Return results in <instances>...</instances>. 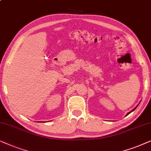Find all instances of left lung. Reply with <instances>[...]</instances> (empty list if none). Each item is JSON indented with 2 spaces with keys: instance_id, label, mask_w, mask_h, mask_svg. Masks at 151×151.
I'll return each mask as SVG.
<instances>
[{
  "instance_id": "1",
  "label": "left lung",
  "mask_w": 151,
  "mask_h": 151,
  "mask_svg": "<svg viewBox=\"0 0 151 151\" xmlns=\"http://www.w3.org/2000/svg\"><path fill=\"white\" fill-rule=\"evenodd\" d=\"M139 106V105H137V106L135 108H133V109H132V110H131V111H130V112H128V113H127V114H126V116H127V115H128V114H129L130 113V112H132V111H134V110L136 109V108H137V106Z\"/></svg>"
}]
</instances>
